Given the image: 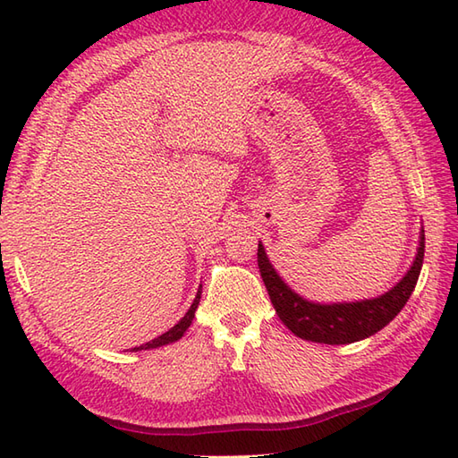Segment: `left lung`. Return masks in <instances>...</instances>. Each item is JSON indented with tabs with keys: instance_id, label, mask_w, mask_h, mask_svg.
<instances>
[{
	"instance_id": "8db88e82",
	"label": "left lung",
	"mask_w": 458,
	"mask_h": 458,
	"mask_svg": "<svg viewBox=\"0 0 458 458\" xmlns=\"http://www.w3.org/2000/svg\"><path fill=\"white\" fill-rule=\"evenodd\" d=\"M425 254V230L420 234V248L413 266L407 271L400 284L394 285L387 293L354 301V303H313L297 295L277 271L271 266L266 256V250L258 244V266L261 271L266 289L274 303L276 313L284 320V325L299 338L310 340V343L323 344H350L376 335L397 313L405 307L407 299L411 297L417 279L421 274Z\"/></svg>"
}]
</instances>
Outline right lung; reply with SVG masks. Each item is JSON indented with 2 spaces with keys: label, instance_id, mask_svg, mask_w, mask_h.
<instances>
[{
  "label": "right lung",
  "instance_id": "right-lung-1",
  "mask_svg": "<svg viewBox=\"0 0 458 458\" xmlns=\"http://www.w3.org/2000/svg\"><path fill=\"white\" fill-rule=\"evenodd\" d=\"M200 293H202V291L199 289V293H197V297H194L191 309L187 310V315H184V317L179 320L177 325H174L173 328H169L167 333H163L161 336L149 340V343H145V344H141V346H135V348H133V352H138V350L159 348V346H165V344H171V343H174V340H179L184 333H187V328H189V327H191V323H192V318H194V310H197V307H199V301H200Z\"/></svg>",
  "mask_w": 458,
  "mask_h": 458
}]
</instances>
